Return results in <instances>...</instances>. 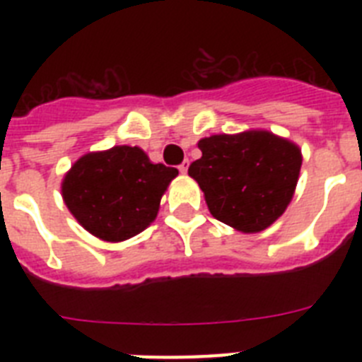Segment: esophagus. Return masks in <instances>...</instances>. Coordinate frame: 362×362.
<instances>
[{"instance_id":"obj_1","label":"esophagus","mask_w":362,"mask_h":362,"mask_svg":"<svg viewBox=\"0 0 362 362\" xmlns=\"http://www.w3.org/2000/svg\"><path fill=\"white\" fill-rule=\"evenodd\" d=\"M188 166H190V163L183 161V163H181V165H179V172H181V174H187Z\"/></svg>"}]
</instances>
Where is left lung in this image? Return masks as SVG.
Wrapping results in <instances>:
<instances>
[{"label": "left lung", "instance_id": "left-lung-1", "mask_svg": "<svg viewBox=\"0 0 362 362\" xmlns=\"http://www.w3.org/2000/svg\"><path fill=\"white\" fill-rule=\"evenodd\" d=\"M196 179L210 214L243 233H257L284 214L299 181L303 153L293 141L268 130L214 134L197 143Z\"/></svg>", "mask_w": 362, "mask_h": 362}]
</instances>
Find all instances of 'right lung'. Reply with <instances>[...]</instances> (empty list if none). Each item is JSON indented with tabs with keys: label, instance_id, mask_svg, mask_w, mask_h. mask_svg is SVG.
Instances as JSON below:
<instances>
[{
	"label": "right lung",
	"instance_id": "1",
	"mask_svg": "<svg viewBox=\"0 0 362 362\" xmlns=\"http://www.w3.org/2000/svg\"><path fill=\"white\" fill-rule=\"evenodd\" d=\"M177 174L150 161L139 146L117 145L74 163L62 181V196L86 232L101 241L121 243L152 225L163 194Z\"/></svg>",
	"mask_w": 362,
	"mask_h": 362
}]
</instances>
